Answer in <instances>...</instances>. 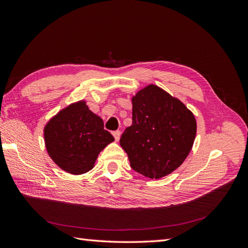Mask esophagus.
<instances>
[{
    "instance_id": "34e87169",
    "label": "esophagus",
    "mask_w": 248,
    "mask_h": 248,
    "mask_svg": "<svg viewBox=\"0 0 248 248\" xmlns=\"http://www.w3.org/2000/svg\"><path fill=\"white\" fill-rule=\"evenodd\" d=\"M113 135H114V138H115V140L118 141L119 139H120V131H114Z\"/></svg>"
}]
</instances>
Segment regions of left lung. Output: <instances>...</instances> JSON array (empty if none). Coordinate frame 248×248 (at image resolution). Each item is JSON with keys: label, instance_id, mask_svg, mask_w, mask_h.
Wrapping results in <instances>:
<instances>
[{"label": "left lung", "instance_id": "8db88e82", "mask_svg": "<svg viewBox=\"0 0 248 248\" xmlns=\"http://www.w3.org/2000/svg\"><path fill=\"white\" fill-rule=\"evenodd\" d=\"M132 104V124L120 138L131 167L150 179L170 175L193 147L196 136L193 113L152 84L135 94Z\"/></svg>", "mask_w": 248, "mask_h": 248}]
</instances>
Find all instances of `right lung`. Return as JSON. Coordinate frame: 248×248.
Listing matches in <instances>:
<instances>
[{"mask_svg":"<svg viewBox=\"0 0 248 248\" xmlns=\"http://www.w3.org/2000/svg\"><path fill=\"white\" fill-rule=\"evenodd\" d=\"M113 140V135L104 130L103 120L85 101L62 109L45 127L46 148L51 159L72 175L91 170L98 155Z\"/></svg>","mask_w":248,"mask_h":248,"instance_id":"add662e5","label":"right lung"}]
</instances>
